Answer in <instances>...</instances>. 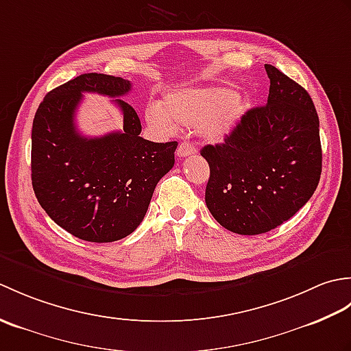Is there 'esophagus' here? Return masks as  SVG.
Here are the masks:
<instances>
[{
    "label": "esophagus",
    "mask_w": 351,
    "mask_h": 351,
    "mask_svg": "<svg viewBox=\"0 0 351 351\" xmlns=\"http://www.w3.org/2000/svg\"><path fill=\"white\" fill-rule=\"evenodd\" d=\"M195 154H196V147L191 143H187V141H182V143L176 149V155L180 156V158H184V156H189V155H195Z\"/></svg>",
    "instance_id": "34e87169"
}]
</instances>
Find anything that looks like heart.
<instances>
[{
  "instance_id": "b5f03b06",
  "label": "heart",
  "mask_w": 351,
  "mask_h": 351,
  "mask_svg": "<svg viewBox=\"0 0 351 351\" xmlns=\"http://www.w3.org/2000/svg\"><path fill=\"white\" fill-rule=\"evenodd\" d=\"M247 111V101L226 87H181L146 110L147 122L162 132L197 128L213 143L225 140Z\"/></svg>"
}]
</instances>
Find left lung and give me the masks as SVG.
Masks as SVG:
<instances>
[{
    "label": "left lung",
    "mask_w": 351,
    "mask_h": 351,
    "mask_svg": "<svg viewBox=\"0 0 351 351\" xmlns=\"http://www.w3.org/2000/svg\"><path fill=\"white\" fill-rule=\"evenodd\" d=\"M270 93L221 145H206L205 202L230 232L258 235L289 220L314 195L322 175L319 121L309 93L265 64Z\"/></svg>",
    "instance_id": "1"
}]
</instances>
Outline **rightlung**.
<instances>
[{
	"mask_svg": "<svg viewBox=\"0 0 351 351\" xmlns=\"http://www.w3.org/2000/svg\"><path fill=\"white\" fill-rule=\"evenodd\" d=\"M131 81L83 73L51 90L36 111L32 131V182L40 206L58 226L92 243L132 234L145 219L154 190L173 167L178 141L154 143L140 137V119L128 102L123 130L86 137L75 126L83 93L119 98Z\"/></svg>",
	"mask_w": 351,
	"mask_h": 351,
	"instance_id": "obj_1",
	"label": "right lung"
}]
</instances>
